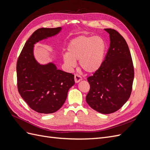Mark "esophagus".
<instances>
[{"label": "esophagus", "instance_id": "obj_1", "mask_svg": "<svg viewBox=\"0 0 150 150\" xmlns=\"http://www.w3.org/2000/svg\"><path fill=\"white\" fill-rule=\"evenodd\" d=\"M82 80V78H81V77L79 76V75H78V74H75L74 75V81H75V83H79L80 81H81Z\"/></svg>", "mask_w": 150, "mask_h": 150}]
</instances>
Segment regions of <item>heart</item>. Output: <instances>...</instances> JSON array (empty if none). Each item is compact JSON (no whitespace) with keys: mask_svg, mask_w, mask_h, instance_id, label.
I'll list each match as a JSON object with an SVG mask.
<instances>
[{"mask_svg":"<svg viewBox=\"0 0 150 150\" xmlns=\"http://www.w3.org/2000/svg\"><path fill=\"white\" fill-rule=\"evenodd\" d=\"M105 51L106 43L101 37L81 35L71 40L63 59L70 68L75 67L76 61L79 60L81 69L94 73L101 67Z\"/></svg>","mask_w":150,"mask_h":150,"instance_id":"heart-1","label":"heart"}]
</instances>
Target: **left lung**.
<instances>
[{
    "instance_id": "left-lung-1",
    "label": "left lung",
    "mask_w": 150,
    "mask_h": 150,
    "mask_svg": "<svg viewBox=\"0 0 150 150\" xmlns=\"http://www.w3.org/2000/svg\"><path fill=\"white\" fill-rule=\"evenodd\" d=\"M110 34V46L101 67L88 78L89 106L103 114H110L128 100L132 91L134 67L125 39L116 30L104 29Z\"/></svg>"
}]
</instances>
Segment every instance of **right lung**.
<instances>
[{
    "label": "right lung",
    "mask_w": 150,
    "mask_h": 150,
    "mask_svg": "<svg viewBox=\"0 0 150 150\" xmlns=\"http://www.w3.org/2000/svg\"><path fill=\"white\" fill-rule=\"evenodd\" d=\"M61 28H40L27 40L17 62L18 91L35 111L49 114L64 103L67 92L74 84V75L57 69L53 63L41 65L35 59L34 44L58 34Z\"/></svg>",
    "instance_id": "add662e5"
}]
</instances>
